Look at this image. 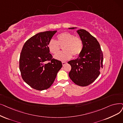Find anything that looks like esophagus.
<instances>
[{
	"label": "esophagus",
	"instance_id": "34e87169",
	"mask_svg": "<svg viewBox=\"0 0 123 123\" xmlns=\"http://www.w3.org/2000/svg\"><path fill=\"white\" fill-rule=\"evenodd\" d=\"M62 65H63V66H64V65L66 64V62L63 61V62H62Z\"/></svg>",
	"mask_w": 123,
	"mask_h": 123
}]
</instances>
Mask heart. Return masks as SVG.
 <instances>
[{
	"mask_svg": "<svg viewBox=\"0 0 123 123\" xmlns=\"http://www.w3.org/2000/svg\"><path fill=\"white\" fill-rule=\"evenodd\" d=\"M57 38V42L52 39L48 45L50 52L54 54L59 52L60 46H63L62 49L64 51L54 56L55 59L62 61H66L72 57V55L77 56L81 53L83 43L79 37L68 32H64L58 35Z\"/></svg>",
	"mask_w": 123,
	"mask_h": 123,
	"instance_id": "1",
	"label": "heart"
}]
</instances>
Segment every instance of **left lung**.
Wrapping results in <instances>:
<instances>
[{
  "label": "left lung",
  "instance_id": "8db88e82",
  "mask_svg": "<svg viewBox=\"0 0 123 123\" xmlns=\"http://www.w3.org/2000/svg\"><path fill=\"white\" fill-rule=\"evenodd\" d=\"M77 33L82 41L83 49L76 59L68 62L71 66L69 76L74 83L86 86L99 76L103 66V54L98 40L87 31L80 29Z\"/></svg>",
  "mask_w": 123,
  "mask_h": 123
}]
</instances>
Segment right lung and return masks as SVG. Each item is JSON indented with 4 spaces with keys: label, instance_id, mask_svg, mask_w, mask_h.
<instances>
[{
    "label": "right lung",
    "instance_id": "add662e5",
    "mask_svg": "<svg viewBox=\"0 0 123 123\" xmlns=\"http://www.w3.org/2000/svg\"><path fill=\"white\" fill-rule=\"evenodd\" d=\"M57 31L37 34L25 43L19 58V70L22 78L36 90L49 88L62 67L60 61L53 59L48 43ZM50 62L46 63V61Z\"/></svg>",
    "mask_w": 123,
    "mask_h": 123
}]
</instances>
